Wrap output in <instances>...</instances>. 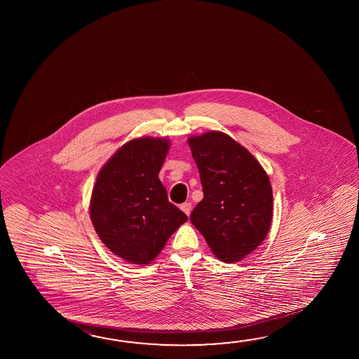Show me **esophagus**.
Returning a JSON list of instances; mask_svg holds the SVG:
<instances>
[{"mask_svg":"<svg viewBox=\"0 0 359 359\" xmlns=\"http://www.w3.org/2000/svg\"><path fill=\"white\" fill-rule=\"evenodd\" d=\"M180 209H182V212H185L187 215H190V212H191V203H184L180 205Z\"/></svg>","mask_w":359,"mask_h":359,"instance_id":"1","label":"esophagus"}]
</instances>
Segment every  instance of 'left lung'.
Masks as SVG:
<instances>
[{
    "instance_id": "obj_1",
    "label": "left lung",
    "mask_w": 359,
    "mask_h": 359,
    "mask_svg": "<svg viewBox=\"0 0 359 359\" xmlns=\"http://www.w3.org/2000/svg\"><path fill=\"white\" fill-rule=\"evenodd\" d=\"M204 198L190 220L212 253L234 263L252 253L269 231L271 182L245 147L219 131L190 137Z\"/></svg>"
}]
</instances>
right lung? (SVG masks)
<instances>
[{
	"label": "right lung",
	"instance_id": "1",
	"mask_svg": "<svg viewBox=\"0 0 359 359\" xmlns=\"http://www.w3.org/2000/svg\"><path fill=\"white\" fill-rule=\"evenodd\" d=\"M169 142L142 137L125 144L101 169L90 217L106 247L133 264H147L188 220L159 180Z\"/></svg>",
	"mask_w": 359,
	"mask_h": 359
}]
</instances>
